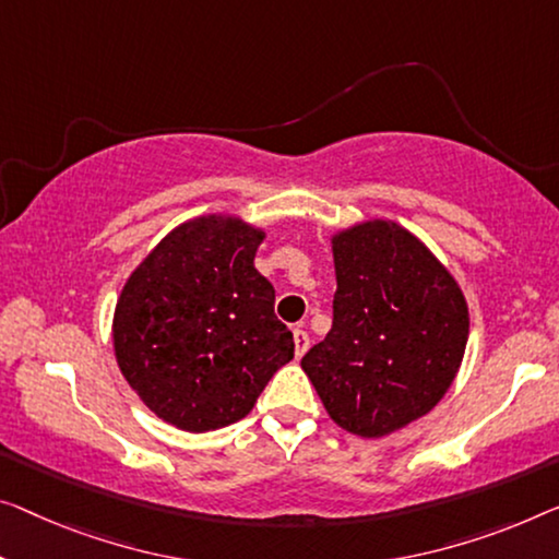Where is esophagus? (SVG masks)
I'll return each mask as SVG.
<instances>
[{
  "label": "esophagus",
  "instance_id": "obj_1",
  "mask_svg": "<svg viewBox=\"0 0 559 559\" xmlns=\"http://www.w3.org/2000/svg\"><path fill=\"white\" fill-rule=\"evenodd\" d=\"M294 344H296V356L301 359V356L308 352V344H311V338H308V333H306L304 326L294 329Z\"/></svg>",
  "mask_w": 559,
  "mask_h": 559
}]
</instances>
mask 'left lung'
Returning a JSON list of instances; mask_svg holds the SVG:
<instances>
[{"label":"left lung","instance_id":"obj_1","mask_svg":"<svg viewBox=\"0 0 559 559\" xmlns=\"http://www.w3.org/2000/svg\"><path fill=\"white\" fill-rule=\"evenodd\" d=\"M333 326L301 359L341 429L386 437L429 414L452 386L469 308L452 273L394 221L331 238Z\"/></svg>","mask_w":559,"mask_h":559}]
</instances>
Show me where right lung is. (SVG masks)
Wrapping results in <instances>:
<instances>
[{"label": "right lung", "instance_id": "1", "mask_svg": "<svg viewBox=\"0 0 559 559\" xmlns=\"http://www.w3.org/2000/svg\"><path fill=\"white\" fill-rule=\"evenodd\" d=\"M265 233L236 215L173 228L130 273L115 306V359L150 412L182 431L243 419L294 333L273 313L276 290L255 271Z\"/></svg>", "mask_w": 559, "mask_h": 559}]
</instances>
